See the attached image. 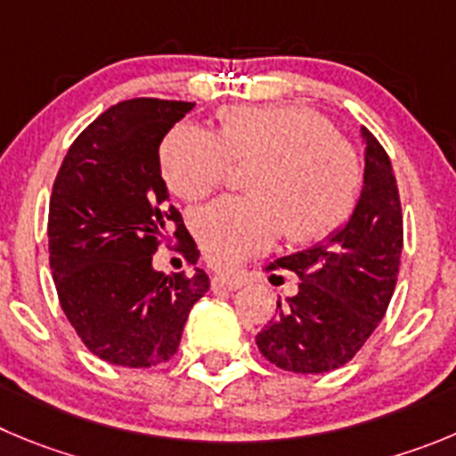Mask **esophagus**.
Instances as JSON below:
<instances>
[{"label": "esophagus", "mask_w": 456, "mask_h": 456, "mask_svg": "<svg viewBox=\"0 0 456 456\" xmlns=\"http://www.w3.org/2000/svg\"><path fill=\"white\" fill-rule=\"evenodd\" d=\"M242 283L245 281L238 279V276H214L211 279V288L214 290H238V288H242Z\"/></svg>", "instance_id": "esophagus-1"}]
</instances>
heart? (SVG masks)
Here are the masks:
<instances>
[{
    "label": "heart",
    "instance_id": "1",
    "mask_svg": "<svg viewBox=\"0 0 456 456\" xmlns=\"http://www.w3.org/2000/svg\"><path fill=\"white\" fill-rule=\"evenodd\" d=\"M233 159H258L252 198H223L193 216L200 248L218 267L267 252L286 229L304 240L324 236L346 218L360 189L353 148L304 105H236L223 132L180 123L159 148L166 184L186 202L218 189Z\"/></svg>",
    "mask_w": 456,
    "mask_h": 456
}]
</instances>
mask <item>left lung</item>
Segmentation results:
<instances>
[{"label": "left lung", "instance_id": "8db88e82", "mask_svg": "<svg viewBox=\"0 0 456 456\" xmlns=\"http://www.w3.org/2000/svg\"><path fill=\"white\" fill-rule=\"evenodd\" d=\"M364 182L353 214L324 242L272 263L301 276L297 295L256 335L258 351L279 369L326 373L371 338L394 295L403 252V211L394 168L367 127Z\"/></svg>", "mask_w": 456, "mask_h": 456}]
</instances>
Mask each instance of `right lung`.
Wrapping results in <instances>:
<instances>
[{"label":"right lung","mask_w":456,"mask_h":456,"mask_svg":"<svg viewBox=\"0 0 456 456\" xmlns=\"http://www.w3.org/2000/svg\"><path fill=\"white\" fill-rule=\"evenodd\" d=\"M195 103L132 99L89 123L71 143L49 202V265L62 310L85 346L118 367L175 355L207 272L152 267L170 224L198 261L195 240L168 204L159 143Z\"/></svg>","instance_id":"right-lung-1"}]
</instances>
